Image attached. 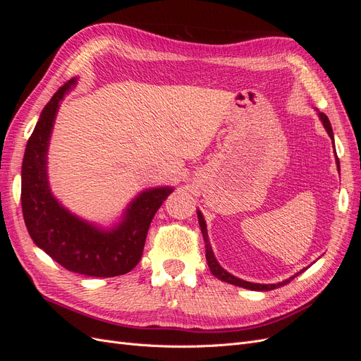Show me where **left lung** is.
<instances>
[{"mask_svg":"<svg viewBox=\"0 0 361 361\" xmlns=\"http://www.w3.org/2000/svg\"><path fill=\"white\" fill-rule=\"evenodd\" d=\"M319 117H321L322 123H324V126H325V129H326V133H329V135H330L331 138H334V135H333V129H331V123H330L329 117H326L324 113H319ZM333 143H334V141H333ZM337 167H338V159H337ZM197 216H199V224H200L202 235H203L204 244H206L204 247H206V260H207V267H209L211 272H212V274H214L216 279H220L221 281H226V283H231V285L241 286V288L251 289V290H271V289H277V288H280V286H285V285H288V283H289L292 279H295V276H293V277H290L289 280H285V281H281V283H277V285H259V283L244 281V280L238 279V277H235V276H232V274H228V272H227L226 269H223L220 265H218L216 259L214 257L212 248H211V245H209V241H207L206 223H204V220H203V215H202V212H200V211H197Z\"/></svg>","mask_w":361,"mask_h":361,"instance_id":"8db88e82","label":"left lung"}]
</instances>
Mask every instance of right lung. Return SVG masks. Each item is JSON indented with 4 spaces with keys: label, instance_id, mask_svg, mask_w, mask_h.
Listing matches in <instances>:
<instances>
[{
    "label": "right lung",
    "instance_id": "obj_1",
    "mask_svg": "<svg viewBox=\"0 0 361 361\" xmlns=\"http://www.w3.org/2000/svg\"><path fill=\"white\" fill-rule=\"evenodd\" d=\"M75 80L64 82L43 108L28 138L23 162L20 203L32 241L68 271L90 277L122 276L143 255L149 226L171 188L145 191L130 203L126 218L111 232H99L69 214L52 197L47 180L48 140L59 102Z\"/></svg>",
    "mask_w": 361,
    "mask_h": 361
}]
</instances>
